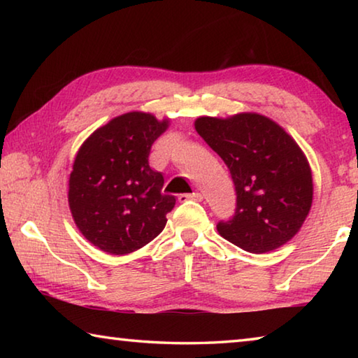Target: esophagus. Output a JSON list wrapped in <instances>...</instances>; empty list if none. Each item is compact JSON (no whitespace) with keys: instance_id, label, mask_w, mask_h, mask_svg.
I'll use <instances>...</instances> for the list:
<instances>
[{"instance_id":"34e87169","label":"esophagus","mask_w":358,"mask_h":358,"mask_svg":"<svg viewBox=\"0 0 358 358\" xmlns=\"http://www.w3.org/2000/svg\"><path fill=\"white\" fill-rule=\"evenodd\" d=\"M203 196L202 192H191V194H180L178 201L180 202H186V201H202Z\"/></svg>"}]
</instances>
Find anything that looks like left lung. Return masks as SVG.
Listing matches in <instances>:
<instances>
[{
	"label": "left lung",
	"instance_id": "obj_1",
	"mask_svg": "<svg viewBox=\"0 0 358 358\" xmlns=\"http://www.w3.org/2000/svg\"><path fill=\"white\" fill-rule=\"evenodd\" d=\"M196 131L227 166L237 194L234 216L216 226L221 237L254 254L292 238L313 203L311 169L294 138L259 113L201 117Z\"/></svg>",
	"mask_w": 358,
	"mask_h": 358
}]
</instances>
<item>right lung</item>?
Here are the masks:
<instances>
[{"instance_id":"add662e5","label":"right lung","mask_w":358,"mask_h":358,"mask_svg":"<svg viewBox=\"0 0 358 358\" xmlns=\"http://www.w3.org/2000/svg\"><path fill=\"white\" fill-rule=\"evenodd\" d=\"M169 121L131 112L96 129L78 150L69 178V208L77 227L101 251L123 256L166 227L175 197L148 164L151 145Z\"/></svg>"}]
</instances>
